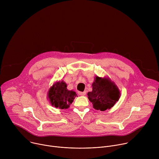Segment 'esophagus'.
Returning <instances> with one entry per match:
<instances>
[{"mask_svg": "<svg viewBox=\"0 0 159 159\" xmlns=\"http://www.w3.org/2000/svg\"><path fill=\"white\" fill-rule=\"evenodd\" d=\"M78 94L80 95V96H85L86 94V92L84 91V92H79Z\"/></svg>", "mask_w": 159, "mask_h": 159, "instance_id": "1", "label": "esophagus"}]
</instances>
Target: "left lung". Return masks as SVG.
<instances>
[{
    "instance_id": "8db88e82",
    "label": "left lung",
    "mask_w": 159,
    "mask_h": 159,
    "mask_svg": "<svg viewBox=\"0 0 159 159\" xmlns=\"http://www.w3.org/2000/svg\"><path fill=\"white\" fill-rule=\"evenodd\" d=\"M92 86L93 90L89 92L87 96L96 110L104 111L111 109L120 98L121 93L118 86L109 77L96 76Z\"/></svg>"
}]
</instances>
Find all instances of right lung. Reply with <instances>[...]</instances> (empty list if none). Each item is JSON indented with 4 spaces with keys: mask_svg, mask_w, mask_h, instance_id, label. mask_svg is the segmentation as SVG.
<instances>
[{
    "mask_svg": "<svg viewBox=\"0 0 159 159\" xmlns=\"http://www.w3.org/2000/svg\"><path fill=\"white\" fill-rule=\"evenodd\" d=\"M67 84L63 80L55 82L48 92V99L52 106L61 109L70 107L77 94L73 90H68Z\"/></svg>",
    "mask_w": 159,
    "mask_h": 159,
    "instance_id": "add662e5",
    "label": "right lung"
}]
</instances>
